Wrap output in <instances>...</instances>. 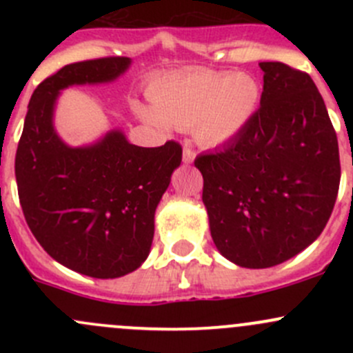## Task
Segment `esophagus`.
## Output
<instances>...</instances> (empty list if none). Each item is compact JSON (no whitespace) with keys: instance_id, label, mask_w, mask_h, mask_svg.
<instances>
[{"instance_id":"1","label":"esophagus","mask_w":353,"mask_h":353,"mask_svg":"<svg viewBox=\"0 0 353 353\" xmlns=\"http://www.w3.org/2000/svg\"><path fill=\"white\" fill-rule=\"evenodd\" d=\"M194 150L191 148V143H186L184 145V150H183V162L184 163H191L194 160Z\"/></svg>"}]
</instances>
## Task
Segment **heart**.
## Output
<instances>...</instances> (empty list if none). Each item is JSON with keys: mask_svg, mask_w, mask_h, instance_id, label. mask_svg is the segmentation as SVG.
Here are the masks:
<instances>
[{"mask_svg": "<svg viewBox=\"0 0 353 353\" xmlns=\"http://www.w3.org/2000/svg\"><path fill=\"white\" fill-rule=\"evenodd\" d=\"M258 81L244 73L186 70L159 78L148 88L151 108L138 114L155 126L191 130L199 143L216 147L244 130L258 109Z\"/></svg>", "mask_w": 353, "mask_h": 353, "instance_id": "heart-1", "label": "heart"}]
</instances>
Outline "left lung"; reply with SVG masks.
I'll list each match as a JSON object with an SVG mask.
<instances>
[{
  "label": "left lung",
  "instance_id": "left-lung-1",
  "mask_svg": "<svg viewBox=\"0 0 353 353\" xmlns=\"http://www.w3.org/2000/svg\"><path fill=\"white\" fill-rule=\"evenodd\" d=\"M259 109L222 148L201 154L203 203L220 254L243 268H270L314 243L338 186L336 133L312 78L259 63Z\"/></svg>",
  "mask_w": 353,
  "mask_h": 353
}]
</instances>
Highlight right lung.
<instances>
[{
    "label": "right lung",
    "instance_id": "right-lung-1",
    "mask_svg": "<svg viewBox=\"0 0 353 353\" xmlns=\"http://www.w3.org/2000/svg\"><path fill=\"white\" fill-rule=\"evenodd\" d=\"M130 58L73 63L32 94L15 157L25 220L44 251L66 268L117 279L140 268L154 241L157 205L181 165L177 141L145 148L112 130L85 147H70L54 130L59 92L116 80Z\"/></svg>",
    "mask_w": 353,
    "mask_h": 353
}]
</instances>
